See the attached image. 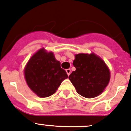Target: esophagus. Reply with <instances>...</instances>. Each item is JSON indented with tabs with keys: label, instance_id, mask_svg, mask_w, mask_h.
<instances>
[{
	"label": "esophagus",
	"instance_id": "esophagus-1",
	"mask_svg": "<svg viewBox=\"0 0 131 131\" xmlns=\"http://www.w3.org/2000/svg\"><path fill=\"white\" fill-rule=\"evenodd\" d=\"M66 72H67V74H68V75H70V73H71V70L67 69L66 70Z\"/></svg>",
	"mask_w": 131,
	"mask_h": 131
}]
</instances>
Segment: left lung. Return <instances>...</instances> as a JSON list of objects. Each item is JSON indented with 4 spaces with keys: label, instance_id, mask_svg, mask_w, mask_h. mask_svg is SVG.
I'll use <instances>...</instances> for the list:
<instances>
[{
    "label": "left lung",
    "instance_id": "obj_1",
    "mask_svg": "<svg viewBox=\"0 0 131 131\" xmlns=\"http://www.w3.org/2000/svg\"><path fill=\"white\" fill-rule=\"evenodd\" d=\"M73 65L75 68L68 78L79 94L92 98L102 93L110 81V71L102 59L95 53H78Z\"/></svg>",
    "mask_w": 131,
    "mask_h": 131
}]
</instances>
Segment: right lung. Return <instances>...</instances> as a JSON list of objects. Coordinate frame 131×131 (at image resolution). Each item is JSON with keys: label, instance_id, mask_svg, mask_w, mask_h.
<instances>
[{"label": "right lung", "instance_id": "add662e5", "mask_svg": "<svg viewBox=\"0 0 131 131\" xmlns=\"http://www.w3.org/2000/svg\"><path fill=\"white\" fill-rule=\"evenodd\" d=\"M26 81L31 90L38 96H52L62 81L68 78L53 52L40 49L30 59L24 68Z\"/></svg>", "mask_w": 131, "mask_h": 131}]
</instances>
